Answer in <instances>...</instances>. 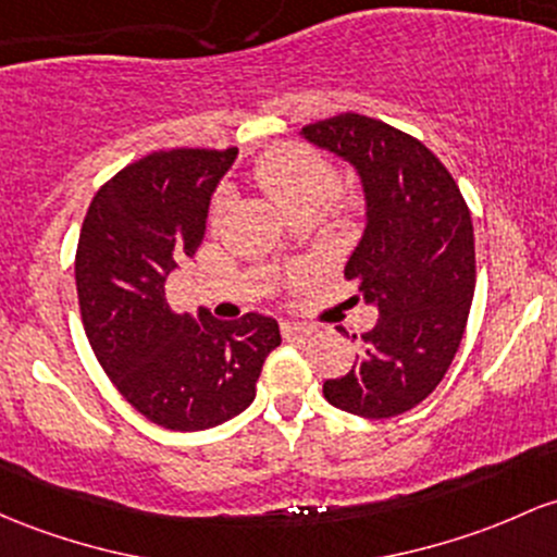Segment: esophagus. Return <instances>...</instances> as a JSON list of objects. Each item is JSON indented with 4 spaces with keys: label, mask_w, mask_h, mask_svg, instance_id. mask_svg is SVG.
<instances>
[{
    "label": "esophagus",
    "mask_w": 557,
    "mask_h": 557,
    "mask_svg": "<svg viewBox=\"0 0 557 557\" xmlns=\"http://www.w3.org/2000/svg\"><path fill=\"white\" fill-rule=\"evenodd\" d=\"M280 330H283L285 338H307V335L314 333V327L311 325H304V322H293V320L280 322Z\"/></svg>",
    "instance_id": "1"
}]
</instances>
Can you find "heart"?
Wrapping results in <instances>:
<instances>
[{"instance_id": "1", "label": "heart", "mask_w": 557, "mask_h": 557, "mask_svg": "<svg viewBox=\"0 0 557 557\" xmlns=\"http://www.w3.org/2000/svg\"><path fill=\"white\" fill-rule=\"evenodd\" d=\"M253 174L259 187L285 213L293 209L314 211L335 187V174L325 158L298 145H283L267 152L256 163Z\"/></svg>"}]
</instances>
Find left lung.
Listing matches in <instances>:
<instances>
[{
	"label": "left lung",
	"mask_w": 557,
	"mask_h": 557,
	"mask_svg": "<svg viewBox=\"0 0 557 557\" xmlns=\"http://www.w3.org/2000/svg\"><path fill=\"white\" fill-rule=\"evenodd\" d=\"M298 137L357 174L364 230L344 272L377 309L354 368L322 391L344 412L394 418L442 383L460 348L475 288L470 211L444 163L383 121L344 113Z\"/></svg>",
	"instance_id": "8db88e82"
}]
</instances>
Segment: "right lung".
<instances>
[{"mask_svg":"<svg viewBox=\"0 0 557 557\" xmlns=\"http://www.w3.org/2000/svg\"><path fill=\"white\" fill-rule=\"evenodd\" d=\"M237 150L150 152L97 189L76 248L82 322L97 362L156 425L206 431L256 399L280 325L174 314L166 280L206 235L211 195Z\"/></svg>","mask_w":557,"mask_h":557,"instance_id":"1","label":"right lung"}]
</instances>
